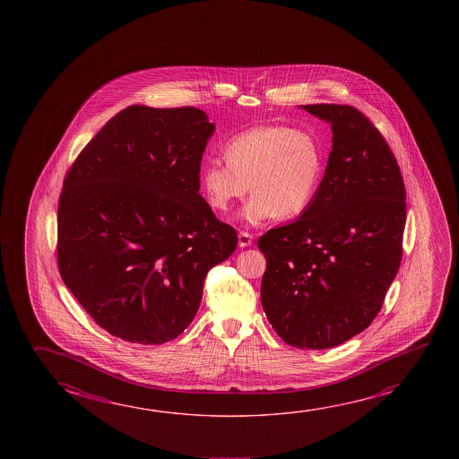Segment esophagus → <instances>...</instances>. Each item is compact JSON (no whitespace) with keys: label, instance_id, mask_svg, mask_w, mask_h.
<instances>
[{"label":"esophagus","instance_id":"esophagus-1","mask_svg":"<svg viewBox=\"0 0 459 459\" xmlns=\"http://www.w3.org/2000/svg\"><path fill=\"white\" fill-rule=\"evenodd\" d=\"M251 243H253V235H251V233H238V247H240V248H247V247H251Z\"/></svg>","mask_w":459,"mask_h":459}]
</instances>
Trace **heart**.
I'll return each instance as SVG.
<instances>
[{"mask_svg": "<svg viewBox=\"0 0 459 459\" xmlns=\"http://www.w3.org/2000/svg\"><path fill=\"white\" fill-rule=\"evenodd\" d=\"M224 160L226 163L211 160L202 168L206 204L227 212L251 190L241 218L253 226L272 216H301L322 176V151L316 137L283 125H263L233 135L224 145Z\"/></svg>", "mask_w": 459, "mask_h": 459, "instance_id": "b5f03b06", "label": "heart"}]
</instances>
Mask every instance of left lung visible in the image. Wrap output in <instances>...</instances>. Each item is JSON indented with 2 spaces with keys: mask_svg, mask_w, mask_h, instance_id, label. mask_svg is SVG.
<instances>
[{
  "mask_svg": "<svg viewBox=\"0 0 459 459\" xmlns=\"http://www.w3.org/2000/svg\"><path fill=\"white\" fill-rule=\"evenodd\" d=\"M328 121L333 149L316 196L257 240L264 312L298 349H330L375 320L402 261L406 194L397 160L355 107L301 106Z\"/></svg>",
  "mask_w": 459,
  "mask_h": 459,
  "instance_id": "obj_1",
  "label": "left lung"
}]
</instances>
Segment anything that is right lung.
I'll return each instance as SVG.
<instances>
[{
    "instance_id": "1",
    "label": "right lung",
    "mask_w": 459,
    "mask_h": 459,
    "mask_svg": "<svg viewBox=\"0 0 459 459\" xmlns=\"http://www.w3.org/2000/svg\"><path fill=\"white\" fill-rule=\"evenodd\" d=\"M216 126L195 107L131 106L84 147L57 210L62 280L92 320L134 344H163L194 320L211 267L238 237L200 195Z\"/></svg>"
}]
</instances>
